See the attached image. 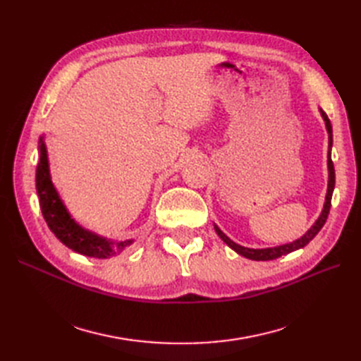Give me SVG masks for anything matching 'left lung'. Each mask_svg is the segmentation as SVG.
<instances>
[{"label":"left lung","instance_id":"8db88e82","mask_svg":"<svg viewBox=\"0 0 361 361\" xmlns=\"http://www.w3.org/2000/svg\"><path fill=\"white\" fill-rule=\"evenodd\" d=\"M321 116L324 118L325 122V126H326V133H329V187H326V195H325V203H324V209L321 212V215L318 216V220L314 221V224L309 228L307 232H305L301 238H298L297 241L293 243H289V244H283V245H277V247H271V248H247V247H243L239 245L236 243H233L231 238L226 236L221 228L218 227L216 224H214V228L216 235L220 236L223 241L231 247L232 250H235L238 255H241L247 259H251V260H272V259H277V257H281L285 256L288 253H292V251L295 250H300L302 248L304 245H307L312 239L318 235V232L322 228V226L325 224L326 221V216H329V212H330V207H331V195H333V190H334V182H336V174H334V166H333V161H331V146H333V128H331V123H330V118L329 116H326L321 108Z\"/></svg>","mask_w":361,"mask_h":361}]
</instances>
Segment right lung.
Listing matches in <instances>:
<instances>
[{
  "label": "right lung",
  "mask_w": 361,
  "mask_h": 361,
  "mask_svg": "<svg viewBox=\"0 0 361 361\" xmlns=\"http://www.w3.org/2000/svg\"><path fill=\"white\" fill-rule=\"evenodd\" d=\"M39 149L40 157L36 169V190L40 209L51 232L60 239V243L73 250L75 253L96 259H108L120 255L133 244L134 239L113 241V239L96 235L73 220L51 180L48 152L43 137L39 138Z\"/></svg>",
  "instance_id": "add662e5"
}]
</instances>
